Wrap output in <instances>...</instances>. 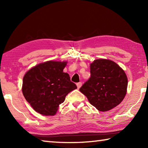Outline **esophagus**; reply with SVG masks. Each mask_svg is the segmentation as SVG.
<instances>
[{"mask_svg":"<svg viewBox=\"0 0 148 148\" xmlns=\"http://www.w3.org/2000/svg\"><path fill=\"white\" fill-rule=\"evenodd\" d=\"M82 82H78V83H77V84H76V86H77V89H79L80 87L82 86Z\"/></svg>","mask_w":148,"mask_h":148,"instance_id":"1","label":"esophagus"}]
</instances>
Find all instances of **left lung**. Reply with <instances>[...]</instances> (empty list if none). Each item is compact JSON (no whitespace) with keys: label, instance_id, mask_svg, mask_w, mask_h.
<instances>
[{"label":"left lung","instance_id":"8db88e82","mask_svg":"<svg viewBox=\"0 0 148 148\" xmlns=\"http://www.w3.org/2000/svg\"><path fill=\"white\" fill-rule=\"evenodd\" d=\"M90 72L91 77L79 89L90 103L102 112L121 103L128 84L123 70L110 60L97 59L91 64Z\"/></svg>","mask_w":148,"mask_h":148}]
</instances>
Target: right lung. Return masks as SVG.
I'll return each mask as SVG.
<instances>
[{
  "instance_id": "obj_1",
  "label": "right lung",
  "mask_w": 148,
  "mask_h": 148,
  "mask_svg": "<svg viewBox=\"0 0 148 148\" xmlns=\"http://www.w3.org/2000/svg\"><path fill=\"white\" fill-rule=\"evenodd\" d=\"M66 62L47 61L27 72L22 91L35 111L44 116H53L59 105L70 92L77 88L69 74L63 72Z\"/></svg>"
}]
</instances>
